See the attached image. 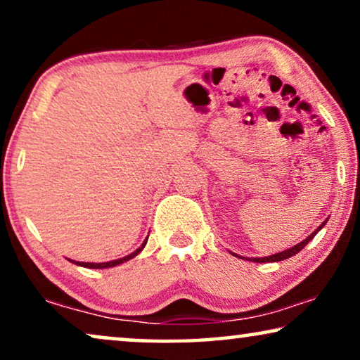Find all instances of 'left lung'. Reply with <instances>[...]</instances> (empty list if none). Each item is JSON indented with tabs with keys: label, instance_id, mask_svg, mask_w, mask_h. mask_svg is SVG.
I'll return each mask as SVG.
<instances>
[{
	"label": "left lung",
	"instance_id": "8db88e82",
	"mask_svg": "<svg viewBox=\"0 0 360 360\" xmlns=\"http://www.w3.org/2000/svg\"><path fill=\"white\" fill-rule=\"evenodd\" d=\"M326 221H328V219H326ZM326 221H324V223H323L321 226H318V228L314 229L313 233L309 234L307 239H303L302 243H298L297 245H293V248H290V249H287V250H282V252L272 254V255H269V257H250V259H249V257H240V255H236V254H234V255H236V257H239V259L250 260V262H259V264H262V262H264V264H265V262H280V260H285V259H288V257H293L295 254H298L300 250H302V249L304 248V245H307V244L309 243V240H311V239L314 238V236H316V234L319 233V231H321L323 226L326 224Z\"/></svg>",
	"mask_w": 360,
	"mask_h": 360
}]
</instances>
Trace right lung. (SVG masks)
I'll use <instances>...</instances> for the list:
<instances>
[{
	"label": "right lung",
	"instance_id": "add662e5",
	"mask_svg": "<svg viewBox=\"0 0 360 360\" xmlns=\"http://www.w3.org/2000/svg\"><path fill=\"white\" fill-rule=\"evenodd\" d=\"M146 244H147V239L144 240V243H142L141 248H139V249H136L134 252H132V254L126 255V257L116 259V260H110V262H100V264H93V262H75V260H72V262H73V264H77V265H80V267H88V269H108V267H116V265H120V264H124V262H127V260L134 259L136 255L139 254L141 250L146 248Z\"/></svg>",
	"mask_w": 360,
	"mask_h": 360
}]
</instances>
